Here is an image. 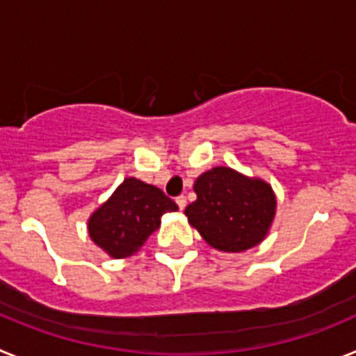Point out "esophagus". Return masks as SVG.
I'll return each mask as SVG.
<instances>
[{"instance_id":"34e87169","label":"esophagus","mask_w":356,"mask_h":356,"mask_svg":"<svg viewBox=\"0 0 356 356\" xmlns=\"http://www.w3.org/2000/svg\"><path fill=\"white\" fill-rule=\"evenodd\" d=\"M176 205L180 207V210H184L187 207V197L185 196H178L176 197Z\"/></svg>"}]
</instances>
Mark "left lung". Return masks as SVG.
<instances>
[{
	"mask_svg": "<svg viewBox=\"0 0 356 356\" xmlns=\"http://www.w3.org/2000/svg\"><path fill=\"white\" fill-rule=\"evenodd\" d=\"M194 191L197 200L187 205L185 216L212 248L238 253L266 237L276 210L275 194L266 181L213 168L197 178Z\"/></svg>",
	"mask_w": 356,
	"mask_h": 356,
	"instance_id": "obj_1",
	"label": "left lung"
}]
</instances>
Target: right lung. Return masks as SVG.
I'll return each mask as SVG.
<instances>
[{
  "mask_svg": "<svg viewBox=\"0 0 356 356\" xmlns=\"http://www.w3.org/2000/svg\"><path fill=\"white\" fill-rule=\"evenodd\" d=\"M178 205L159 187L127 178L112 197L89 219V235L114 259H124L143 248L160 226V217Z\"/></svg>",
  "mask_w": 356,
  "mask_h": 356,
  "instance_id": "1",
  "label": "right lung"
}]
</instances>
